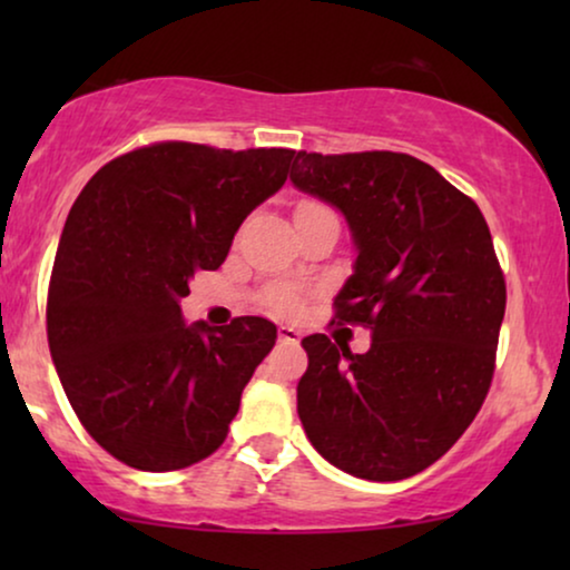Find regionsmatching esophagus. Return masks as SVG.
Here are the masks:
<instances>
[{
    "label": "esophagus",
    "instance_id": "obj_1",
    "mask_svg": "<svg viewBox=\"0 0 570 570\" xmlns=\"http://www.w3.org/2000/svg\"><path fill=\"white\" fill-rule=\"evenodd\" d=\"M277 340L283 342V345H298V340H301V334H298V330H293V326H279L277 330Z\"/></svg>",
    "mask_w": 570,
    "mask_h": 570
}]
</instances>
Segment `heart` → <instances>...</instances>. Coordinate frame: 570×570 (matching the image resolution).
Returning <instances> with one entry per match:
<instances>
[{
  "label": "heart",
  "instance_id": "obj_1",
  "mask_svg": "<svg viewBox=\"0 0 570 570\" xmlns=\"http://www.w3.org/2000/svg\"><path fill=\"white\" fill-rule=\"evenodd\" d=\"M301 207H316V205H301ZM269 306L279 311V314H291V311H295V306H298V298H295L293 291L279 287V291L269 295Z\"/></svg>",
  "mask_w": 570,
  "mask_h": 570
}]
</instances>
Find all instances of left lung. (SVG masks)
I'll list each match as a JSON object with an SVG mask.
<instances>
[{
  "instance_id": "1",
  "label": "left lung",
  "mask_w": 570,
  "mask_h": 570,
  "mask_svg": "<svg viewBox=\"0 0 570 570\" xmlns=\"http://www.w3.org/2000/svg\"><path fill=\"white\" fill-rule=\"evenodd\" d=\"M295 189L337 207L355 244L337 318L368 353L301 342L298 417L337 470L373 482L423 472L454 446L490 389L505 283L480 207L404 153H295Z\"/></svg>"
}]
</instances>
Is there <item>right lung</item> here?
<instances>
[{
    "label": "right lung",
    "instance_id": "add662e5",
    "mask_svg": "<svg viewBox=\"0 0 570 570\" xmlns=\"http://www.w3.org/2000/svg\"><path fill=\"white\" fill-rule=\"evenodd\" d=\"M293 160L283 147L158 142L106 163L75 199L46 332L69 404L119 462L184 470L228 435L277 326L259 316L186 324L181 298L194 272L220 267Z\"/></svg>",
    "mask_w": 570,
    "mask_h": 570
}]
</instances>
